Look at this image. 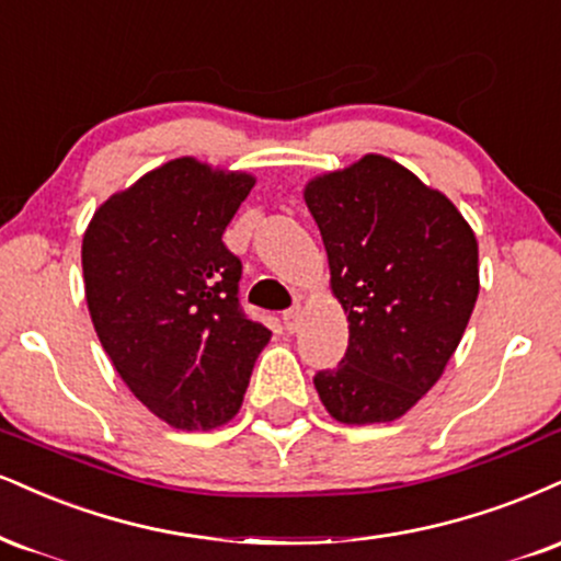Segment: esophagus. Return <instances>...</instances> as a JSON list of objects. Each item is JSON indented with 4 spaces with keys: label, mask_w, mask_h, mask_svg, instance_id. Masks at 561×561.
Here are the masks:
<instances>
[{
    "label": "esophagus",
    "mask_w": 561,
    "mask_h": 561,
    "mask_svg": "<svg viewBox=\"0 0 561 561\" xmlns=\"http://www.w3.org/2000/svg\"><path fill=\"white\" fill-rule=\"evenodd\" d=\"M282 321H285V329L289 334H295L300 329V321H302V308L300 306H295V308H289V310H285V313H282Z\"/></svg>",
    "instance_id": "esophagus-1"
}]
</instances>
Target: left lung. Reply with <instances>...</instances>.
Here are the masks:
<instances>
[{
    "instance_id": "1",
    "label": "left lung",
    "mask_w": 561,
    "mask_h": 561,
    "mask_svg": "<svg viewBox=\"0 0 561 561\" xmlns=\"http://www.w3.org/2000/svg\"><path fill=\"white\" fill-rule=\"evenodd\" d=\"M332 293L350 323L340 366L316 374L334 421L389 423L442 379L478 298V240L444 193L381 153L308 180Z\"/></svg>"
}]
</instances>
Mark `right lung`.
Masks as SVG:
<instances>
[{
    "label": "right lung",
    "mask_w": 561,
    "mask_h": 561,
    "mask_svg": "<svg viewBox=\"0 0 561 561\" xmlns=\"http://www.w3.org/2000/svg\"><path fill=\"white\" fill-rule=\"evenodd\" d=\"M255 178L180 157L110 195L83 234L85 302L101 347L140 402L180 431L238 415L272 340L238 300L221 234Z\"/></svg>",
    "instance_id": "obj_1"
}]
</instances>
